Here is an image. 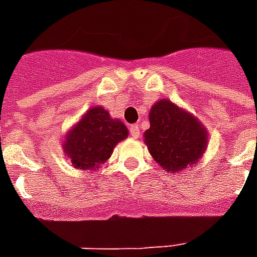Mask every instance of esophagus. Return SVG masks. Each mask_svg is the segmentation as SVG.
Wrapping results in <instances>:
<instances>
[{
  "instance_id": "esophagus-1",
  "label": "esophagus",
  "mask_w": 257,
  "mask_h": 257,
  "mask_svg": "<svg viewBox=\"0 0 257 257\" xmlns=\"http://www.w3.org/2000/svg\"><path fill=\"white\" fill-rule=\"evenodd\" d=\"M129 132H131V136H134L135 139H136V138H139V136H140L139 125H136V123L131 125V128H129Z\"/></svg>"
}]
</instances>
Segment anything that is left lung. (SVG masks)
Returning a JSON list of instances; mask_svg holds the SVG:
<instances>
[{
    "label": "left lung",
    "mask_w": 257,
    "mask_h": 257,
    "mask_svg": "<svg viewBox=\"0 0 257 257\" xmlns=\"http://www.w3.org/2000/svg\"><path fill=\"white\" fill-rule=\"evenodd\" d=\"M145 140L154 160L172 172L193 165L208 143L206 131L198 119L169 100H160L151 107Z\"/></svg>",
    "instance_id": "1"
}]
</instances>
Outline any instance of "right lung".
Returning a JSON list of instances; mask_svg holds the SVG:
<instances>
[{"label": "right lung", "mask_w": 257, "mask_h": 257, "mask_svg": "<svg viewBox=\"0 0 257 257\" xmlns=\"http://www.w3.org/2000/svg\"><path fill=\"white\" fill-rule=\"evenodd\" d=\"M126 136L128 129L121 121L111 119L103 107H93L70 131L63 150L74 167L90 171L106 162L115 145Z\"/></svg>", "instance_id": "add662e5"}]
</instances>
